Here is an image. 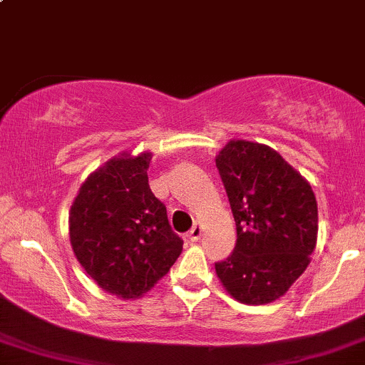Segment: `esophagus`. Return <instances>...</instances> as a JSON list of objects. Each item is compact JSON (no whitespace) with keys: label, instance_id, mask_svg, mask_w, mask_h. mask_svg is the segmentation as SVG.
Wrapping results in <instances>:
<instances>
[{"label":"esophagus","instance_id":"obj_1","mask_svg":"<svg viewBox=\"0 0 365 365\" xmlns=\"http://www.w3.org/2000/svg\"><path fill=\"white\" fill-rule=\"evenodd\" d=\"M200 237H202V228H200L198 225H195L193 228L190 230V233H187V238H190V242H198Z\"/></svg>","mask_w":365,"mask_h":365}]
</instances>
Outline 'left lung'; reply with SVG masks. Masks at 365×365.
<instances>
[{
    "instance_id": "1",
    "label": "left lung",
    "mask_w": 365,
    "mask_h": 365,
    "mask_svg": "<svg viewBox=\"0 0 365 365\" xmlns=\"http://www.w3.org/2000/svg\"><path fill=\"white\" fill-rule=\"evenodd\" d=\"M237 225V244L215 273L230 296L266 304L289 291L309 264L319 231L312 186L275 150L230 140L215 156Z\"/></svg>"
}]
</instances>
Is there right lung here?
Listing matches in <instances>:
<instances>
[{
    "label": "right lung",
    "mask_w": 365,
    "mask_h": 365,
    "mask_svg": "<svg viewBox=\"0 0 365 365\" xmlns=\"http://www.w3.org/2000/svg\"><path fill=\"white\" fill-rule=\"evenodd\" d=\"M151 153H121L81 184L69 212L73 252L106 292L135 299L182 250L167 209L148 184Z\"/></svg>",
    "instance_id": "1"
}]
</instances>
